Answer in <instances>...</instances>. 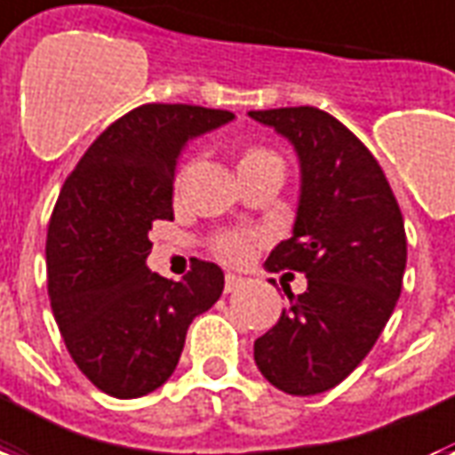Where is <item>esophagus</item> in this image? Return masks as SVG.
<instances>
[{"mask_svg":"<svg viewBox=\"0 0 455 455\" xmlns=\"http://www.w3.org/2000/svg\"><path fill=\"white\" fill-rule=\"evenodd\" d=\"M241 283H243L241 276H235V274H227V279H224V291H227V293H234V291L238 289Z\"/></svg>","mask_w":455,"mask_h":455,"instance_id":"1","label":"esophagus"}]
</instances>
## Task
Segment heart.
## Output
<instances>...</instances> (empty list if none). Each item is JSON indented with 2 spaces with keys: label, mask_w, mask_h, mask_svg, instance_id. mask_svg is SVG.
I'll list each match as a JSON object with an SVG mask.
<instances>
[{
  "label": "heart",
  "mask_w": 455,
  "mask_h": 455,
  "mask_svg": "<svg viewBox=\"0 0 455 455\" xmlns=\"http://www.w3.org/2000/svg\"><path fill=\"white\" fill-rule=\"evenodd\" d=\"M258 157H274L269 150H262V148H255L243 159H258ZM259 241V234L255 231H224L214 238V252L220 255L224 262L228 265H243L248 262L255 251V245Z\"/></svg>",
  "instance_id": "b5f03b06"
}]
</instances>
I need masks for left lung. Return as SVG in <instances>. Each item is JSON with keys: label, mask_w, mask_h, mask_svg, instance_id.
Wrapping results in <instances>:
<instances>
[{"label": "left lung", "mask_w": 455, "mask_h": 455, "mask_svg": "<svg viewBox=\"0 0 455 455\" xmlns=\"http://www.w3.org/2000/svg\"><path fill=\"white\" fill-rule=\"evenodd\" d=\"M251 116L289 138L300 159L293 235L269 252L267 269L307 276L305 293L286 291L291 305L255 341V363L276 389L315 396L363 363L396 307L403 214L379 162L331 114L282 107Z\"/></svg>", "instance_id": "obj_1"}]
</instances>
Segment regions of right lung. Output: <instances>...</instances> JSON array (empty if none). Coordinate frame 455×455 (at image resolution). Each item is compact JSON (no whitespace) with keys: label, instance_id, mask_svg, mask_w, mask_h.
<instances>
[{"label":"right lung","instance_id":"right-lung-1","mask_svg":"<svg viewBox=\"0 0 455 455\" xmlns=\"http://www.w3.org/2000/svg\"><path fill=\"white\" fill-rule=\"evenodd\" d=\"M234 114L143 104L100 133L61 186L47 228V293L71 358L97 389L138 398L179 365L186 331L224 291L197 259L183 282L150 272L148 231L172 221L176 159Z\"/></svg>","mask_w":455,"mask_h":455}]
</instances>
